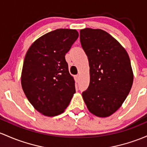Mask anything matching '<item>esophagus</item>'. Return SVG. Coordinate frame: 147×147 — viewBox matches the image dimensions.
I'll return each instance as SVG.
<instances>
[{
    "instance_id": "1",
    "label": "esophagus",
    "mask_w": 147,
    "mask_h": 147,
    "mask_svg": "<svg viewBox=\"0 0 147 147\" xmlns=\"http://www.w3.org/2000/svg\"><path fill=\"white\" fill-rule=\"evenodd\" d=\"M75 82H78L79 80H80V76H79V75H77V76H75Z\"/></svg>"
}]
</instances>
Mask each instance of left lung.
I'll return each instance as SVG.
<instances>
[{
    "instance_id": "1",
    "label": "left lung",
    "mask_w": 147,
    "mask_h": 147,
    "mask_svg": "<svg viewBox=\"0 0 147 147\" xmlns=\"http://www.w3.org/2000/svg\"><path fill=\"white\" fill-rule=\"evenodd\" d=\"M80 42L90 67L89 86L82 97L90 112L109 117L121 106L131 89L130 58L120 43L101 29H82Z\"/></svg>"
}]
</instances>
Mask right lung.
<instances>
[{"mask_svg": "<svg viewBox=\"0 0 147 147\" xmlns=\"http://www.w3.org/2000/svg\"><path fill=\"white\" fill-rule=\"evenodd\" d=\"M78 36L76 30L56 29L35 40L26 54L22 88L30 104L43 115L63 112L75 93L65 56Z\"/></svg>", "mask_w": 147, "mask_h": 147, "instance_id": "right-lung-1", "label": "right lung"}]
</instances>
